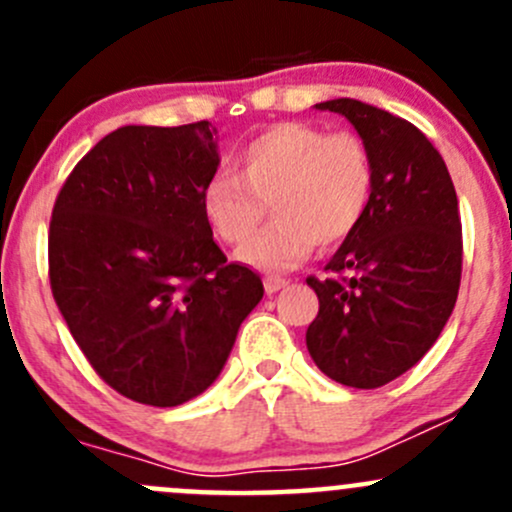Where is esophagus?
Masks as SVG:
<instances>
[{
	"instance_id": "esophagus-1",
	"label": "esophagus",
	"mask_w": 512,
	"mask_h": 512,
	"mask_svg": "<svg viewBox=\"0 0 512 512\" xmlns=\"http://www.w3.org/2000/svg\"><path fill=\"white\" fill-rule=\"evenodd\" d=\"M287 285H289V282L285 280V277H275V275L265 277V289H267V294L280 292V289H285Z\"/></svg>"
}]
</instances>
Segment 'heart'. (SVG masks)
Segmentation results:
<instances>
[{"instance_id":"b5f03b06","label":"heart","mask_w":512,"mask_h":512,"mask_svg":"<svg viewBox=\"0 0 512 512\" xmlns=\"http://www.w3.org/2000/svg\"><path fill=\"white\" fill-rule=\"evenodd\" d=\"M235 173L205 183L203 215L215 237L245 245L272 210V223L240 252L265 272L297 267L314 245L337 247L359 230L376 190V160L356 131L307 121L262 128L235 151Z\"/></svg>"}]
</instances>
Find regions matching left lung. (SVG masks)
Wrapping results in <instances>:
<instances>
[{
    "label": "left lung",
    "instance_id": "8db88e82",
    "mask_svg": "<svg viewBox=\"0 0 512 512\" xmlns=\"http://www.w3.org/2000/svg\"><path fill=\"white\" fill-rule=\"evenodd\" d=\"M319 108L347 116L369 141L376 190L364 223L324 267L329 277H307L319 297L307 349L329 379L379 389L421 361L456 307V188L441 153L406 118L354 98Z\"/></svg>",
    "mask_w": 512,
    "mask_h": 512
}]
</instances>
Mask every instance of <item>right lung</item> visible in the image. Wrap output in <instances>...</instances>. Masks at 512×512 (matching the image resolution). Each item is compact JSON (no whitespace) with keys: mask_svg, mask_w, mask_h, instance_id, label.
Segmentation results:
<instances>
[{"mask_svg":"<svg viewBox=\"0 0 512 512\" xmlns=\"http://www.w3.org/2000/svg\"><path fill=\"white\" fill-rule=\"evenodd\" d=\"M215 133L208 121L118 128L76 163L51 210L56 307L96 374L138 404L203 394L265 294L205 223Z\"/></svg>","mask_w":512,"mask_h":512,"instance_id":"1","label":"right lung"}]
</instances>
